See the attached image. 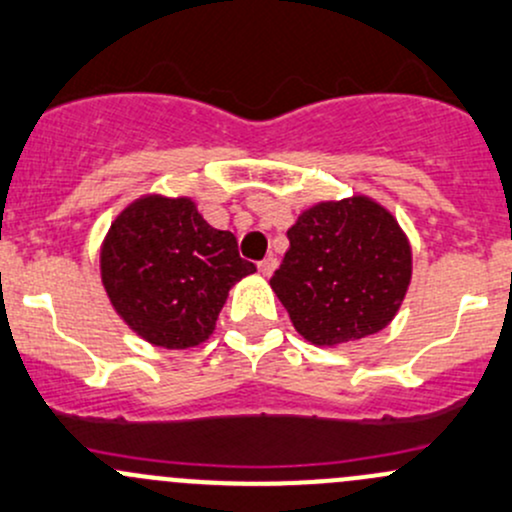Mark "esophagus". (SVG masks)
<instances>
[{"label":"esophagus","instance_id":"34e87169","mask_svg":"<svg viewBox=\"0 0 512 512\" xmlns=\"http://www.w3.org/2000/svg\"><path fill=\"white\" fill-rule=\"evenodd\" d=\"M277 265H279V262H277V257H265V260H262L260 262V265H257V267H260V272L262 274H265V277H270V274L274 272V270H277Z\"/></svg>","mask_w":512,"mask_h":512}]
</instances>
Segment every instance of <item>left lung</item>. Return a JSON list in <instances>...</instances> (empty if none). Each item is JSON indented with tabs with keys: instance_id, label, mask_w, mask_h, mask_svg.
<instances>
[{
	"instance_id": "obj_1",
	"label": "left lung",
	"mask_w": 512,
	"mask_h": 512,
	"mask_svg": "<svg viewBox=\"0 0 512 512\" xmlns=\"http://www.w3.org/2000/svg\"><path fill=\"white\" fill-rule=\"evenodd\" d=\"M270 279L299 336L319 348L360 341L395 319L412 282V245L375 198L319 201L287 230Z\"/></svg>"
}]
</instances>
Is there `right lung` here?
<instances>
[{
	"label": "right lung",
	"mask_w": 512,
	"mask_h": 512,
	"mask_svg": "<svg viewBox=\"0 0 512 512\" xmlns=\"http://www.w3.org/2000/svg\"><path fill=\"white\" fill-rule=\"evenodd\" d=\"M255 272L235 235L208 225L188 196H139L117 213L100 247L112 309L139 338L169 351L208 341L230 287Z\"/></svg>",
	"instance_id": "obj_1"
}]
</instances>
